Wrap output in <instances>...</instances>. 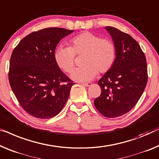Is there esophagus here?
<instances>
[{"label":"esophagus","instance_id":"esophagus-1","mask_svg":"<svg viewBox=\"0 0 159 159\" xmlns=\"http://www.w3.org/2000/svg\"><path fill=\"white\" fill-rule=\"evenodd\" d=\"M83 86H91L92 85V83H91V82H89V83H82L81 84Z\"/></svg>","mask_w":159,"mask_h":159}]
</instances>
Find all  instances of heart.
<instances>
[{
    "mask_svg": "<svg viewBox=\"0 0 159 159\" xmlns=\"http://www.w3.org/2000/svg\"><path fill=\"white\" fill-rule=\"evenodd\" d=\"M70 46H59L54 58L56 64L63 71L70 73L75 66V56H84L83 67L73 71V79L87 81L97 73L103 74L111 69L116 58V48L111 40L102 39L92 33L85 31L70 40Z\"/></svg>",
    "mask_w": 159,
    "mask_h": 159,
    "instance_id": "heart-1",
    "label": "heart"
}]
</instances>
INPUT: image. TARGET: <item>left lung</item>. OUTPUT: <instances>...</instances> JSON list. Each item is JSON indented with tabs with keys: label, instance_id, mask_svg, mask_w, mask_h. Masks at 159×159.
Returning <instances> with one entry per match:
<instances>
[{
	"label": "left lung",
	"instance_id": "1",
	"mask_svg": "<svg viewBox=\"0 0 159 159\" xmlns=\"http://www.w3.org/2000/svg\"><path fill=\"white\" fill-rule=\"evenodd\" d=\"M106 29L114 42L116 58L98 81L101 93L94 105L104 116L115 118L131 111L141 98L148 81L147 63L145 54L131 35L114 27Z\"/></svg>",
	"mask_w": 159,
	"mask_h": 159
}]
</instances>
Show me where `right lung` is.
<instances>
[{
	"label": "right lung",
	"instance_id": "1",
	"mask_svg": "<svg viewBox=\"0 0 159 159\" xmlns=\"http://www.w3.org/2000/svg\"><path fill=\"white\" fill-rule=\"evenodd\" d=\"M73 32L43 28L23 38L12 52L9 83L21 107L32 116L48 119L64 107L75 83L60 69L54 55L61 40Z\"/></svg>",
	"mask_w": 159,
	"mask_h": 159
}]
</instances>
